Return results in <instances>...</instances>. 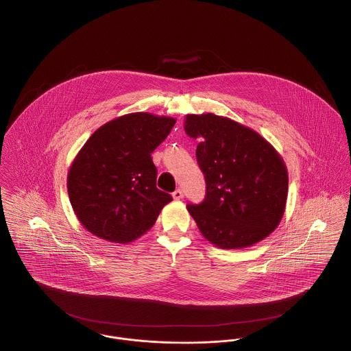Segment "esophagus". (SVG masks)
<instances>
[{
    "label": "esophagus",
    "mask_w": 351,
    "mask_h": 351,
    "mask_svg": "<svg viewBox=\"0 0 351 351\" xmlns=\"http://www.w3.org/2000/svg\"><path fill=\"white\" fill-rule=\"evenodd\" d=\"M173 199L174 200H182L184 199V192L181 189H177L173 192Z\"/></svg>",
    "instance_id": "esophagus-1"
}]
</instances>
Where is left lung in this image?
I'll return each mask as SVG.
<instances>
[{
    "instance_id": "obj_1",
    "label": "left lung",
    "mask_w": 351,
    "mask_h": 351,
    "mask_svg": "<svg viewBox=\"0 0 351 351\" xmlns=\"http://www.w3.org/2000/svg\"><path fill=\"white\" fill-rule=\"evenodd\" d=\"M185 132L200 139L196 156L205 177L201 204H188L202 237L221 249L249 247L280 224L288 170L259 134L213 113L188 114Z\"/></svg>"
}]
</instances>
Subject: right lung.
Listing matches in <instances>:
<instances>
[{
    "instance_id": "right-lung-1",
    "label": "right lung",
    "mask_w": 351,
    "mask_h": 351,
    "mask_svg": "<svg viewBox=\"0 0 351 351\" xmlns=\"http://www.w3.org/2000/svg\"><path fill=\"white\" fill-rule=\"evenodd\" d=\"M176 119L130 113L100 127L77 154L67 174L74 213L93 235L130 243L154 226L173 200L156 188L151 152L170 134Z\"/></svg>"
}]
</instances>
